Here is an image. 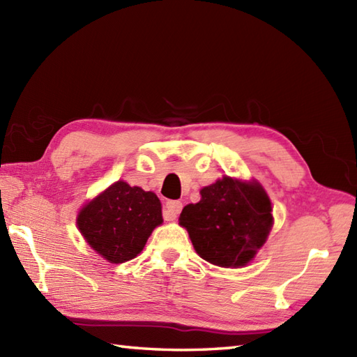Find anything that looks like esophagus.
Segmentation results:
<instances>
[{
    "label": "esophagus",
    "mask_w": 357,
    "mask_h": 357,
    "mask_svg": "<svg viewBox=\"0 0 357 357\" xmlns=\"http://www.w3.org/2000/svg\"><path fill=\"white\" fill-rule=\"evenodd\" d=\"M183 210V202L179 201H169L165 204V219L167 221H174L178 218V215Z\"/></svg>",
    "instance_id": "1"
}]
</instances>
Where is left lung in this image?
Returning <instances> with one entry per match:
<instances>
[{
	"mask_svg": "<svg viewBox=\"0 0 357 357\" xmlns=\"http://www.w3.org/2000/svg\"><path fill=\"white\" fill-rule=\"evenodd\" d=\"M179 225L202 259L218 267H244L268 238L271 202L257 181L224 176L202 188L199 202L183 208Z\"/></svg>",
	"mask_w": 357,
	"mask_h": 357,
	"instance_id": "1",
	"label": "left lung"
}]
</instances>
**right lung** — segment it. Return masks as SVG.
<instances>
[{
    "label": "right lung",
    "mask_w": 357,
    "mask_h": 357,
    "mask_svg": "<svg viewBox=\"0 0 357 357\" xmlns=\"http://www.w3.org/2000/svg\"><path fill=\"white\" fill-rule=\"evenodd\" d=\"M162 224L161 202L153 192L112 184L79 210L77 225L87 244L105 261L123 264L138 256L149 236Z\"/></svg>",
    "instance_id": "right-lung-1"
}]
</instances>
